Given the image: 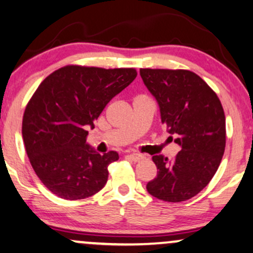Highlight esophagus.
I'll use <instances>...</instances> for the list:
<instances>
[{
    "label": "esophagus",
    "mask_w": 253,
    "mask_h": 253,
    "mask_svg": "<svg viewBox=\"0 0 253 253\" xmlns=\"http://www.w3.org/2000/svg\"><path fill=\"white\" fill-rule=\"evenodd\" d=\"M127 158H128V159H130L132 161H140L142 159V156H140V154H128V156H127Z\"/></svg>",
    "instance_id": "esophagus-1"
}]
</instances>
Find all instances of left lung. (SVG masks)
<instances>
[{
	"instance_id": "8db88e82",
	"label": "left lung",
	"mask_w": 253,
	"mask_h": 253,
	"mask_svg": "<svg viewBox=\"0 0 253 253\" xmlns=\"http://www.w3.org/2000/svg\"><path fill=\"white\" fill-rule=\"evenodd\" d=\"M140 75L156 97L169 138L181 148L173 160L152 158L158 174L146 188L164 202H185L208 186L220 165L226 144L223 106L193 72L141 68Z\"/></svg>"
}]
</instances>
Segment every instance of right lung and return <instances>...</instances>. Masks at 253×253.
Wrapping results in <instances>:
<instances>
[{
  "label": "right lung",
  "instance_id": "1",
  "mask_svg": "<svg viewBox=\"0 0 253 253\" xmlns=\"http://www.w3.org/2000/svg\"><path fill=\"white\" fill-rule=\"evenodd\" d=\"M136 78L134 68L66 66L40 84L22 121L27 156L40 180L67 200L92 197L105 186L115 151L99 154L86 142L106 105Z\"/></svg>",
  "mask_w": 253,
  "mask_h": 253
}]
</instances>
